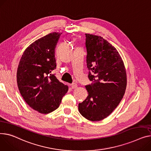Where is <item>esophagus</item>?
<instances>
[{
    "label": "esophagus",
    "mask_w": 151,
    "mask_h": 151,
    "mask_svg": "<svg viewBox=\"0 0 151 151\" xmlns=\"http://www.w3.org/2000/svg\"><path fill=\"white\" fill-rule=\"evenodd\" d=\"M70 87H71L72 88H75L78 87V85L76 83H72L70 84Z\"/></svg>",
    "instance_id": "obj_1"
}]
</instances>
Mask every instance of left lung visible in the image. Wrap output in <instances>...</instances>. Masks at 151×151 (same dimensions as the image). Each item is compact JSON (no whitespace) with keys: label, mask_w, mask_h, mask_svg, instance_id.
<instances>
[{"label":"left lung","mask_w":151,"mask_h":151,"mask_svg":"<svg viewBox=\"0 0 151 151\" xmlns=\"http://www.w3.org/2000/svg\"><path fill=\"white\" fill-rule=\"evenodd\" d=\"M88 78L87 98L79 103V113L92 122L108 116L118 106L126 88L124 63L116 49L103 37L86 34Z\"/></svg>","instance_id":"8db88e82"}]
</instances>
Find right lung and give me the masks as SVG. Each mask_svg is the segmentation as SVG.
<instances>
[{"label":"right lung","mask_w":151,"mask_h":151,"mask_svg":"<svg viewBox=\"0 0 151 151\" xmlns=\"http://www.w3.org/2000/svg\"><path fill=\"white\" fill-rule=\"evenodd\" d=\"M60 33L40 38L24 51L17 71V83L27 104L41 114L58 109L68 87L52 72L56 68L55 47Z\"/></svg>","instance_id":"obj_1"}]
</instances>
